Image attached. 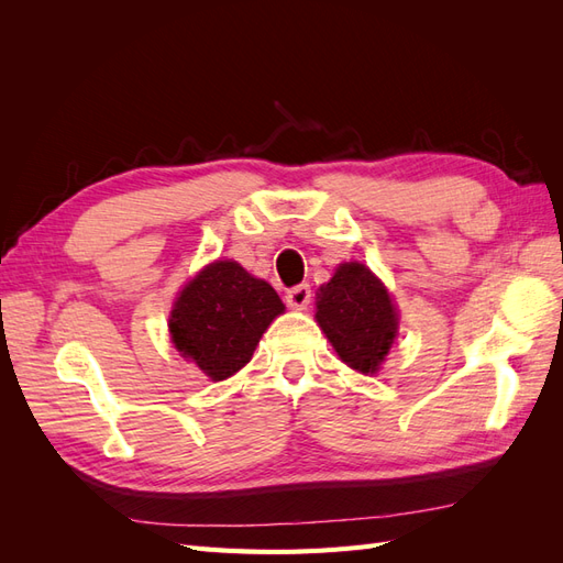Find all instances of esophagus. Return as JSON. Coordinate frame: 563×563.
<instances>
[{
    "label": "esophagus",
    "mask_w": 563,
    "mask_h": 563,
    "mask_svg": "<svg viewBox=\"0 0 563 563\" xmlns=\"http://www.w3.org/2000/svg\"><path fill=\"white\" fill-rule=\"evenodd\" d=\"M310 300H312V288H310V284H298V286L291 288V291L286 294L288 308H294V310H308Z\"/></svg>",
    "instance_id": "obj_1"
}]
</instances>
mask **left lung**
<instances>
[{
  "label": "left lung",
  "mask_w": 563,
  "mask_h": 563,
  "mask_svg": "<svg viewBox=\"0 0 563 563\" xmlns=\"http://www.w3.org/2000/svg\"><path fill=\"white\" fill-rule=\"evenodd\" d=\"M317 321L347 366L373 373L397 335V312L387 288L362 263H343L319 288Z\"/></svg>",
  "instance_id": "1"
}]
</instances>
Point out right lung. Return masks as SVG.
Returning <instances> with one entry per match:
<instances>
[{
  "label": "right lung",
  "instance_id": "1",
  "mask_svg": "<svg viewBox=\"0 0 563 563\" xmlns=\"http://www.w3.org/2000/svg\"><path fill=\"white\" fill-rule=\"evenodd\" d=\"M284 302L267 282L251 277L234 261L203 267L183 288L172 312V338L209 378L225 380L249 364L269 321Z\"/></svg>",
  "mask_w": 563,
  "mask_h": 563
}]
</instances>
